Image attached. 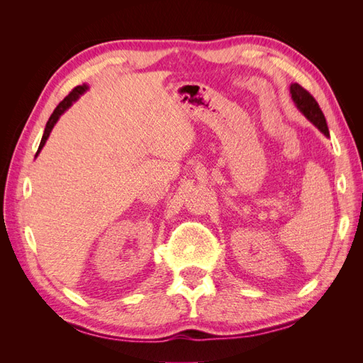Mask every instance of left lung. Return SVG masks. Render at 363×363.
Listing matches in <instances>:
<instances>
[{
    "label": "left lung",
    "mask_w": 363,
    "mask_h": 363,
    "mask_svg": "<svg viewBox=\"0 0 363 363\" xmlns=\"http://www.w3.org/2000/svg\"><path fill=\"white\" fill-rule=\"evenodd\" d=\"M291 95H292V100H294L295 106L300 108V112H303L304 116L309 119L311 123H313L325 136H328V127L325 123L324 113L321 111L320 104L316 103L313 95L309 91H306L304 87L300 86L298 83L291 84Z\"/></svg>",
    "instance_id": "1"
}]
</instances>
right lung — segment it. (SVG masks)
<instances>
[{
  "instance_id": "obj_1",
  "label": "right lung",
  "mask_w": 363,
  "mask_h": 363,
  "mask_svg": "<svg viewBox=\"0 0 363 363\" xmlns=\"http://www.w3.org/2000/svg\"><path fill=\"white\" fill-rule=\"evenodd\" d=\"M86 89H87L86 84L74 87V89L59 103V106H57L56 108H54V112L51 113V116H50V119H48V123H47V125H45V131H43V136H42V140H40V145H39V150H38V152H36V156L39 155V151L42 150V147L45 145V142H47V139H48V136H50V133H51V130H52L54 124L57 123L59 116H60L65 111H67V108H68V107L77 100V98H79Z\"/></svg>"
}]
</instances>
